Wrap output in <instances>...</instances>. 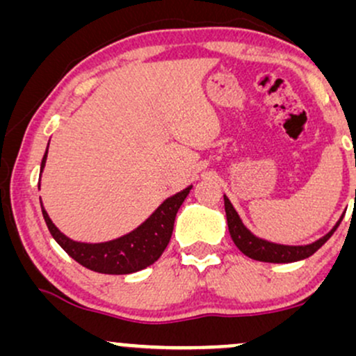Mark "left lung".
Listing matches in <instances>:
<instances>
[{
  "instance_id": "left-lung-1",
  "label": "left lung",
  "mask_w": 356,
  "mask_h": 356,
  "mask_svg": "<svg viewBox=\"0 0 356 356\" xmlns=\"http://www.w3.org/2000/svg\"><path fill=\"white\" fill-rule=\"evenodd\" d=\"M224 209H226V218H227V227H229V234L234 244L243 254L256 261H264V263H295V261H301L309 257L312 254L320 249L323 244L326 243L337 227L340 226L341 219L334 224V227L328 234H325L323 238L314 241L312 244H306V246H284V244H276L269 243L266 239L256 238L251 231L241 220L239 214L236 212L234 207L229 199L224 195Z\"/></svg>"
}]
</instances>
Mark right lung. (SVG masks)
Segmentation results:
<instances>
[{
	"label": "right lung",
	"mask_w": 356,
	"mask_h": 356,
	"mask_svg": "<svg viewBox=\"0 0 356 356\" xmlns=\"http://www.w3.org/2000/svg\"><path fill=\"white\" fill-rule=\"evenodd\" d=\"M47 152L43 155L42 169L43 172L44 162H47ZM192 186L177 192V194L167 197L161 206L152 212L149 219H145L137 229L122 238L107 241V243H79L73 241L61 232L55 224L51 222L50 216L44 211L42 199V212L44 222H47L48 231L53 239L65 249L68 256L73 257L81 266L92 269L95 273H104V275H130L137 273L161 257L164 249L169 244L170 236L174 231V220L179 207L182 206L184 199L187 197Z\"/></svg>",
	"instance_id": "add662e5"
}]
</instances>
